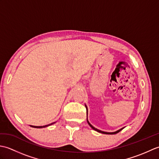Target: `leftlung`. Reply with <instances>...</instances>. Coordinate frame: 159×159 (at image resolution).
Instances as JSON below:
<instances>
[{
	"instance_id": "8db88e82",
	"label": "left lung",
	"mask_w": 159,
	"mask_h": 159,
	"mask_svg": "<svg viewBox=\"0 0 159 159\" xmlns=\"http://www.w3.org/2000/svg\"><path fill=\"white\" fill-rule=\"evenodd\" d=\"M85 107H86V109H87V123H88V124L90 126V127L92 128V129H93L94 130H96V131H97V132H98V133H102V134H117V133H119L120 131H121V130L123 129L124 128H121V129H120V130H117V131H116V132H113V133H107V132H104V131H102V130H98V129H97V128H96L95 127H93L92 124H91L89 122V121H88V120H87V105L85 104Z\"/></svg>"
}]
</instances>
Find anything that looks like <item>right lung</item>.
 <instances>
[{
    "instance_id": "add662e5",
    "label": "right lung",
    "mask_w": 159,
    "mask_h": 159,
    "mask_svg": "<svg viewBox=\"0 0 159 159\" xmlns=\"http://www.w3.org/2000/svg\"><path fill=\"white\" fill-rule=\"evenodd\" d=\"M55 122H53L52 124H48V125H46V126H31V125H30V126L31 127H33V128H45V127H47V126H50V125H52L53 124H55Z\"/></svg>"
}]
</instances>
